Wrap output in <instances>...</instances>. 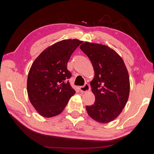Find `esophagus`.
Returning a JSON list of instances; mask_svg holds the SVG:
<instances>
[{
  "label": "esophagus",
  "mask_w": 154,
  "mask_h": 154,
  "mask_svg": "<svg viewBox=\"0 0 154 154\" xmlns=\"http://www.w3.org/2000/svg\"><path fill=\"white\" fill-rule=\"evenodd\" d=\"M79 90L82 92H88V91L90 90V85L88 84V83H85L83 86H81L79 88Z\"/></svg>",
  "instance_id": "esophagus-1"
}]
</instances>
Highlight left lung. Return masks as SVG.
Instances as JSON below:
<instances>
[{
    "instance_id": "obj_1",
    "label": "left lung",
    "mask_w": 154,
    "mask_h": 154,
    "mask_svg": "<svg viewBox=\"0 0 154 154\" xmlns=\"http://www.w3.org/2000/svg\"><path fill=\"white\" fill-rule=\"evenodd\" d=\"M80 49L90 60L95 72L90 82L95 102L86 106L87 112L99 123H109L121 113L128 99V72L119 54L108 46L85 42Z\"/></svg>"
}]
</instances>
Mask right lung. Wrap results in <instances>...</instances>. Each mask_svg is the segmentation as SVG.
<instances>
[{
    "mask_svg": "<svg viewBox=\"0 0 154 154\" xmlns=\"http://www.w3.org/2000/svg\"><path fill=\"white\" fill-rule=\"evenodd\" d=\"M83 41L65 39L46 48L35 59L28 72L27 92L31 104L45 118L58 116L75 91L70 85L67 63Z\"/></svg>",
    "mask_w": 154,
    "mask_h": 154,
    "instance_id": "right-lung-1",
    "label": "right lung"
}]
</instances>
